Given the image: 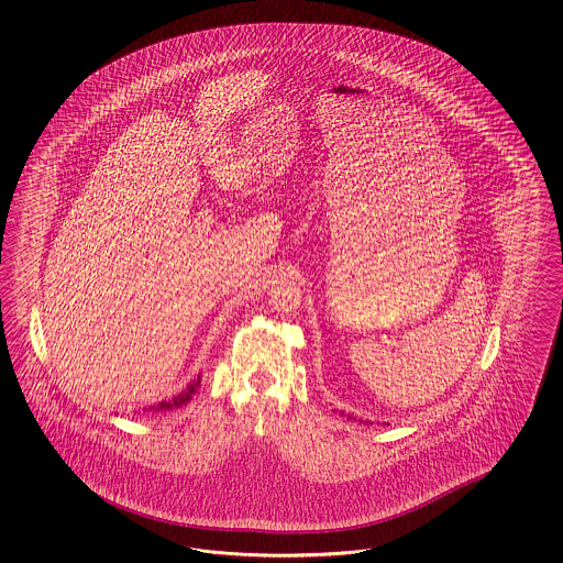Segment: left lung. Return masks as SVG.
I'll list each match as a JSON object with an SVG mask.
<instances>
[{
  "mask_svg": "<svg viewBox=\"0 0 563 563\" xmlns=\"http://www.w3.org/2000/svg\"><path fill=\"white\" fill-rule=\"evenodd\" d=\"M346 419H353V417H351V415H349V417H346Z\"/></svg>",
  "mask_w": 563,
  "mask_h": 563,
  "instance_id": "obj_1",
  "label": "left lung"
}]
</instances>
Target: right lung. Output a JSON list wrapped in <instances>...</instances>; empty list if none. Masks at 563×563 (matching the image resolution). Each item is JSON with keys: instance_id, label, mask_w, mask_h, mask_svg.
<instances>
[{"instance_id": "1", "label": "right lung", "mask_w": 563, "mask_h": 563, "mask_svg": "<svg viewBox=\"0 0 563 563\" xmlns=\"http://www.w3.org/2000/svg\"><path fill=\"white\" fill-rule=\"evenodd\" d=\"M200 382H202V377H200V375H198V377H194V379L189 382L188 388H186L184 393L177 394V396H173L170 400H165V402H158V405H154V407H151V410L179 409V407L188 405L189 400H191V396L198 393V388H200Z\"/></svg>"}]
</instances>
